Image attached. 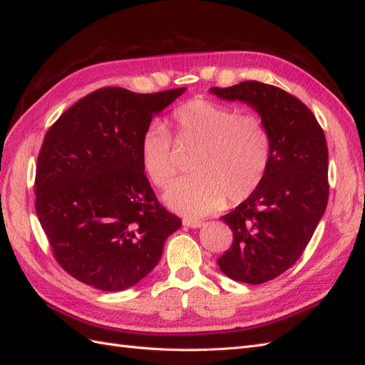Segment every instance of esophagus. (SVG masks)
I'll list each match as a JSON object with an SVG mask.
<instances>
[{"instance_id":"1","label":"esophagus","mask_w":365,"mask_h":365,"mask_svg":"<svg viewBox=\"0 0 365 365\" xmlns=\"http://www.w3.org/2000/svg\"><path fill=\"white\" fill-rule=\"evenodd\" d=\"M182 224H184L185 227H190V228H201V227L204 225V222H202V220H196V219H189V217H185V219L182 220Z\"/></svg>"}]
</instances>
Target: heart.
<instances>
[{"label":"heart","mask_w":365,"mask_h":365,"mask_svg":"<svg viewBox=\"0 0 365 365\" xmlns=\"http://www.w3.org/2000/svg\"><path fill=\"white\" fill-rule=\"evenodd\" d=\"M178 141L197 150L193 173L170 182L164 201L185 216H205L225 204L245 201L267 175L271 137L263 120L208 98H192L172 114ZM138 155L148 178L164 187L175 173L172 137L161 123L149 125L140 138Z\"/></svg>","instance_id":"obj_1"}]
</instances>
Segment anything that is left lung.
<instances>
[{
	"label": "left lung",
	"mask_w": 365,
	"mask_h": 365,
	"mask_svg": "<svg viewBox=\"0 0 365 365\" xmlns=\"http://www.w3.org/2000/svg\"><path fill=\"white\" fill-rule=\"evenodd\" d=\"M210 93L247 103L269 132L267 175L256 192L222 216L235 239L217 259L220 271L236 282H269L300 259L326 212L324 132L311 109L277 86L245 81L230 88L213 86Z\"/></svg>",
	"instance_id": "8db88e82"
}]
</instances>
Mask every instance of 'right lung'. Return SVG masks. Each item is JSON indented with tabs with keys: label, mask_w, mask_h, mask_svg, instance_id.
I'll use <instances>...</instances> for the list:
<instances>
[{
	"label": "right lung",
	"mask_w": 365,
	"mask_h": 365,
	"mask_svg": "<svg viewBox=\"0 0 365 365\" xmlns=\"http://www.w3.org/2000/svg\"><path fill=\"white\" fill-rule=\"evenodd\" d=\"M185 88L153 94L101 88L67 109L43 138L36 215L58 263L74 279L114 292L157 267L182 222L158 201L138 145L152 118Z\"/></svg>",
	"instance_id": "1"
}]
</instances>
